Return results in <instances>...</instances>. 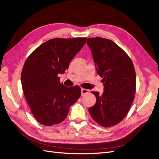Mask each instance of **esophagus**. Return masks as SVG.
<instances>
[{
    "instance_id": "34e87169",
    "label": "esophagus",
    "mask_w": 159,
    "mask_h": 159,
    "mask_svg": "<svg viewBox=\"0 0 159 159\" xmlns=\"http://www.w3.org/2000/svg\"><path fill=\"white\" fill-rule=\"evenodd\" d=\"M89 92V90L87 89H84L82 88L81 89V95H84V94L88 93Z\"/></svg>"
}]
</instances>
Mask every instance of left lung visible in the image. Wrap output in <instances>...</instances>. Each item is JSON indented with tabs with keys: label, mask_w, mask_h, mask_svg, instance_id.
Listing matches in <instances>:
<instances>
[{
	"label": "left lung",
	"mask_w": 159,
	"mask_h": 159,
	"mask_svg": "<svg viewBox=\"0 0 159 159\" xmlns=\"http://www.w3.org/2000/svg\"><path fill=\"white\" fill-rule=\"evenodd\" d=\"M87 44L104 85L102 94L92 91L97 100L89 112L100 125L112 127L125 117L131 106L136 91L135 70L129 56L113 41L89 38Z\"/></svg>",
	"instance_id": "left-lung-1"
}]
</instances>
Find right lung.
Listing matches in <instances>:
<instances>
[{"mask_svg":"<svg viewBox=\"0 0 159 159\" xmlns=\"http://www.w3.org/2000/svg\"><path fill=\"white\" fill-rule=\"evenodd\" d=\"M86 38H56L43 43L28 57L21 73L24 94L34 117L43 125L59 124L81 95L78 85L66 87L57 75L64 74L82 48Z\"/></svg>","mask_w":159,"mask_h":159,"instance_id":"1","label":"right lung"}]
</instances>
